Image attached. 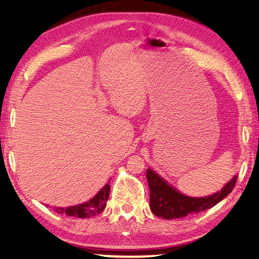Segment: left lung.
Wrapping results in <instances>:
<instances>
[{"label":"left lung","mask_w":259,"mask_h":259,"mask_svg":"<svg viewBox=\"0 0 259 259\" xmlns=\"http://www.w3.org/2000/svg\"><path fill=\"white\" fill-rule=\"evenodd\" d=\"M146 174L150 190V208L155 216L164 219H175L190 214H198L213 207L232 191L238 178V176H234L217 193L204 198H192L177 191L152 169L148 168Z\"/></svg>","instance_id":"8db88e82"}]
</instances>
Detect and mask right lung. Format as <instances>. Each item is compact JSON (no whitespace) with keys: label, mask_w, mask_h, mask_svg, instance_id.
<instances>
[{"label":"right lung","mask_w":259,"mask_h":259,"mask_svg":"<svg viewBox=\"0 0 259 259\" xmlns=\"http://www.w3.org/2000/svg\"><path fill=\"white\" fill-rule=\"evenodd\" d=\"M110 193V185L106 184L95 197L82 204L69 207H53V210L57 214L67 216H74L80 218H89L100 214L107 205V201ZM49 206V205H48Z\"/></svg>","instance_id":"add662e5"}]
</instances>
